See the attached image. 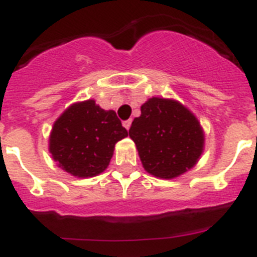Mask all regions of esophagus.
<instances>
[{
	"label": "esophagus",
	"mask_w": 257,
	"mask_h": 257,
	"mask_svg": "<svg viewBox=\"0 0 257 257\" xmlns=\"http://www.w3.org/2000/svg\"><path fill=\"white\" fill-rule=\"evenodd\" d=\"M131 122H133V119H127V121H123V127L126 128V130H130Z\"/></svg>",
	"instance_id": "obj_1"
}]
</instances>
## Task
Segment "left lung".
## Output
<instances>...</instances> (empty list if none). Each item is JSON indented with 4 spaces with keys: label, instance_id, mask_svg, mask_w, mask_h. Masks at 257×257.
Listing matches in <instances>:
<instances>
[{
    "label": "left lung",
    "instance_id": "1",
    "mask_svg": "<svg viewBox=\"0 0 257 257\" xmlns=\"http://www.w3.org/2000/svg\"><path fill=\"white\" fill-rule=\"evenodd\" d=\"M128 135L139 152L145 171L174 179L198 162L205 134L196 115L179 101L151 97L133 121Z\"/></svg>",
    "mask_w": 257,
    "mask_h": 257
}]
</instances>
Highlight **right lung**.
Instances as JSON below:
<instances>
[{
    "instance_id": "right-lung-1",
    "label": "right lung",
    "mask_w": 257,
    "mask_h": 257,
    "mask_svg": "<svg viewBox=\"0 0 257 257\" xmlns=\"http://www.w3.org/2000/svg\"><path fill=\"white\" fill-rule=\"evenodd\" d=\"M128 135L114 110L95 100L76 103L54 123L49 151L59 167L77 178H92L108 167L115 143Z\"/></svg>"
}]
</instances>
